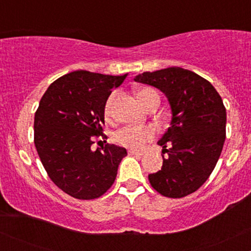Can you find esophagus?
<instances>
[{
    "label": "esophagus",
    "mask_w": 251,
    "mask_h": 251,
    "mask_svg": "<svg viewBox=\"0 0 251 251\" xmlns=\"http://www.w3.org/2000/svg\"><path fill=\"white\" fill-rule=\"evenodd\" d=\"M128 154H132V155H143L144 153L142 151H135V150H128Z\"/></svg>",
    "instance_id": "obj_1"
}]
</instances>
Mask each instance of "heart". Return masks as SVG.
Wrapping results in <instances>:
<instances>
[{
	"label": "heart",
	"mask_w": 251,
	"mask_h": 251,
	"mask_svg": "<svg viewBox=\"0 0 251 251\" xmlns=\"http://www.w3.org/2000/svg\"><path fill=\"white\" fill-rule=\"evenodd\" d=\"M154 96H158V94L157 92L152 88L145 87L138 91V99L140 100V102H142L144 106H146V103L150 101V99ZM113 98L114 94H112V96L108 98L107 102H106V116H109V114H111ZM153 128L149 127V126H125V127L117 131L116 135H114V139H116V142L118 144L125 146V148L139 150L144 148V145H145L149 140H151L152 138H153Z\"/></svg>",
	"instance_id": "heart-1"
}]
</instances>
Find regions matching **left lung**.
Instances as JSON below:
<instances>
[{
    "instance_id": "8db88e82",
    "label": "left lung",
    "mask_w": 251,
    "mask_h": 251,
    "mask_svg": "<svg viewBox=\"0 0 251 251\" xmlns=\"http://www.w3.org/2000/svg\"><path fill=\"white\" fill-rule=\"evenodd\" d=\"M134 81L160 89L171 106L172 119L158 145L163 166L149 175L155 191L170 198L185 197L205 183L226 140V112L208 80L180 67L144 72Z\"/></svg>"
}]
</instances>
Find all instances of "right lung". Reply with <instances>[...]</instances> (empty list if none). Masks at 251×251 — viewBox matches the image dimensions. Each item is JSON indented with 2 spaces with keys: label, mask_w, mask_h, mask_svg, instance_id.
I'll list each match as a JSON object with an SVG mask.
<instances>
[{
  "label": "right lung",
  "mask_w": 251,
  "mask_h": 251,
  "mask_svg": "<svg viewBox=\"0 0 251 251\" xmlns=\"http://www.w3.org/2000/svg\"><path fill=\"white\" fill-rule=\"evenodd\" d=\"M127 74L75 71L55 80L41 98L34 118V143L54 184L77 200L99 198L111 188L126 149L106 144L91 149L105 125L112 89Z\"/></svg>",
  "instance_id": "1"
}]
</instances>
